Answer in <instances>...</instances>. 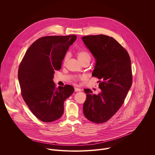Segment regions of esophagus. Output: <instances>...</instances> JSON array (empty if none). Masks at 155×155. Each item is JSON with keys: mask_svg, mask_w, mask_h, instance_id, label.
Masks as SVG:
<instances>
[{"mask_svg": "<svg viewBox=\"0 0 155 155\" xmlns=\"http://www.w3.org/2000/svg\"><path fill=\"white\" fill-rule=\"evenodd\" d=\"M75 91L76 92H78V91H81V89L80 88H78V87H75Z\"/></svg>", "mask_w": 155, "mask_h": 155, "instance_id": "obj_1", "label": "esophagus"}]
</instances>
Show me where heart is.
<instances>
[{
  "label": "heart",
  "instance_id": "b5f03b06",
  "mask_svg": "<svg viewBox=\"0 0 155 155\" xmlns=\"http://www.w3.org/2000/svg\"><path fill=\"white\" fill-rule=\"evenodd\" d=\"M77 58H78V59L79 60L80 62L86 60V59H90V54L86 51H80L78 52ZM68 56H67L65 58L64 62H66V61L68 60Z\"/></svg>",
  "mask_w": 155,
  "mask_h": 155
}]
</instances>
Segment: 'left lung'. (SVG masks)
I'll return each instance as SVG.
<instances>
[{
  "label": "left lung",
  "mask_w": 155,
  "mask_h": 155,
  "mask_svg": "<svg viewBox=\"0 0 155 155\" xmlns=\"http://www.w3.org/2000/svg\"><path fill=\"white\" fill-rule=\"evenodd\" d=\"M96 60L93 77L101 81L97 94L84 89L86 99L83 110L85 117L96 123L111 118L123 105L132 81L130 59L127 51L114 38L105 35L81 38Z\"/></svg>",
  "instance_id": "left-lung-1"
}]
</instances>
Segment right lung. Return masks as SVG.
I'll use <instances>...</instances> for the list:
<instances>
[{"label": "right lung", "instance_id": "obj_1", "mask_svg": "<svg viewBox=\"0 0 155 155\" xmlns=\"http://www.w3.org/2000/svg\"><path fill=\"white\" fill-rule=\"evenodd\" d=\"M75 35L47 36L35 41L27 50L18 69L21 94L32 113L41 121L60 118L64 103L74 93L71 85L55 87V71L61 69L62 61Z\"/></svg>", "mask_w": 155, "mask_h": 155}]
</instances>
